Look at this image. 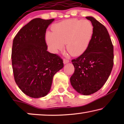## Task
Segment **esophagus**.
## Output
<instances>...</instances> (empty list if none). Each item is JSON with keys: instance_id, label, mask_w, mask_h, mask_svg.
I'll use <instances>...</instances> for the list:
<instances>
[{"instance_id": "34e87169", "label": "esophagus", "mask_w": 124, "mask_h": 124, "mask_svg": "<svg viewBox=\"0 0 124 124\" xmlns=\"http://www.w3.org/2000/svg\"><path fill=\"white\" fill-rule=\"evenodd\" d=\"M69 62V60H68V59H64L63 62H64V64H67V63H68V62Z\"/></svg>"}]
</instances>
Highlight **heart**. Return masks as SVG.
Wrapping results in <instances>:
<instances>
[{
	"mask_svg": "<svg viewBox=\"0 0 124 124\" xmlns=\"http://www.w3.org/2000/svg\"><path fill=\"white\" fill-rule=\"evenodd\" d=\"M52 31H47L45 39L49 50L56 54L66 44L67 50L73 56L82 55L92 39L94 27L88 20L68 19L55 23Z\"/></svg>",
	"mask_w": 124,
	"mask_h": 124,
	"instance_id": "obj_1",
	"label": "heart"
}]
</instances>
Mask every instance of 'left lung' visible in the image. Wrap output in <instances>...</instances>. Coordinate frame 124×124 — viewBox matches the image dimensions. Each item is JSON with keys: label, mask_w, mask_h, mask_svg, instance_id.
Wrapping results in <instances>:
<instances>
[{"label": "left lung", "mask_w": 124, "mask_h": 124, "mask_svg": "<svg viewBox=\"0 0 124 124\" xmlns=\"http://www.w3.org/2000/svg\"><path fill=\"white\" fill-rule=\"evenodd\" d=\"M94 27V33L86 50L73 59L74 72L70 78L72 87L79 94L89 95L104 85L113 65V46L104 25L93 17H86Z\"/></svg>", "instance_id": "1"}]
</instances>
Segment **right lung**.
I'll return each instance as SVG.
<instances>
[{"instance_id": "add662e5", "label": "right lung", "mask_w": 124, "mask_h": 124, "mask_svg": "<svg viewBox=\"0 0 124 124\" xmlns=\"http://www.w3.org/2000/svg\"><path fill=\"white\" fill-rule=\"evenodd\" d=\"M54 21V18H34L13 39L12 64L14 78L20 90L30 97L47 95L54 76L64 67L59 56L47 51L46 32Z\"/></svg>"}]
</instances>
